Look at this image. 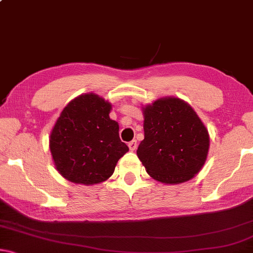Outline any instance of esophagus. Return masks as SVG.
Segmentation results:
<instances>
[{
  "label": "esophagus",
  "mask_w": 253,
  "mask_h": 253,
  "mask_svg": "<svg viewBox=\"0 0 253 253\" xmlns=\"http://www.w3.org/2000/svg\"><path fill=\"white\" fill-rule=\"evenodd\" d=\"M128 147H129V150H130V151H134V150H135V149H136V147H137L136 141H135V140L130 141V142L128 143Z\"/></svg>",
  "instance_id": "obj_1"
}]
</instances>
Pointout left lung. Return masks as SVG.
Returning a JSON list of instances; mask_svg holds the SVG:
<instances>
[{
	"mask_svg": "<svg viewBox=\"0 0 253 253\" xmlns=\"http://www.w3.org/2000/svg\"><path fill=\"white\" fill-rule=\"evenodd\" d=\"M144 139L136 154L150 177L180 184L201 170L210 149L208 130L190 104L176 97L143 109Z\"/></svg>",
	"mask_w": 253,
	"mask_h": 253,
	"instance_id": "left-lung-1",
	"label": "left lung"
}]
</instances>
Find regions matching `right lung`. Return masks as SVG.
Segmentation results:
<instances>
[{"label":"right lung","mask_w":253,"mask_h":253,"mask_svg":"<svg viewBox=\"0 0 253 253\" xmlns=\"http://www.w3.org/2000/svg\"><path fill=\"white\" fill-rule=\"evenodd\" d=\"M112 106L95 93L67 104L54 125L49 149L56 170L75 184H99L112 176L118 161L128 151L119 125L110 119Z\"/></svg>","instance_id":"add662e5"}]
</instances>
